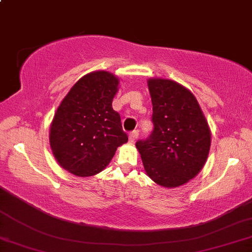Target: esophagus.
<instances>
[{
	"label": "esophagus",
	"instance_id": "1",
	"mask_svg": "<svg viewBox=\"0 0 252 252\" xmlns=\"http://www.w3.org/2000/svg\"><path fill=\"white\" fill-rule=\"evenodd\" d=\"M138 136H139V132H138V131H134V132H132L131 134L128 135L129 142H131V144H133V142H135L136 139H138Z\"/></svg>",
	"mask_w": 252,
	"mask_h": 252
}]
</instances>
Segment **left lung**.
<instances>
[{
	"label": "left lung",
	"instance_id": "left-lung-1",
	"mask_svg": "<svg viewBox=\"0 0 252 252\" xmlns=\"http://www.w3.org/2000/svg\"><path fill=\"white\" fill-rule=\"evenodd\" d=\"M153 133L135 144L145 172L157 185L176 188L194 179L208 159L209 125L197 99L181 84L150 78Z\"/></svg>",
	"mask_w": 252,
	"mask_h": 252
}]
</instances>
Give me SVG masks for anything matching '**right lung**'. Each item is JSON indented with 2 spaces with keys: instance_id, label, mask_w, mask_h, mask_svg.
<instances>
[{
  "instance_id": "right-lung-1",
  "label": "right lung",
  "mask_w": 252,
  "mask_h": 252,
  "mask_svg": "<svg viewBox=\"0 0 252 252\" xmlns=\"http://www.w3.org/2000/svg\"><path fill=\"white\" fill-rule=\"evenodd\" d=\"M119 78L108 71H93L77 82L55 112L49 140L55 159L80 178L106 168L128 136L112 108Z\"/></svg>"
}]
</instances>
